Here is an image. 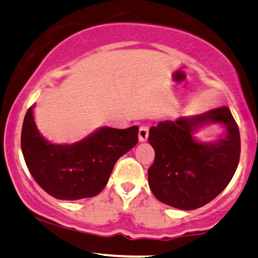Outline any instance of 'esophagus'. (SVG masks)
<instances>
[{
  "instance_id": "34e87169",
  "label": "esophagus",
  "mask_w": 258,
  "mask_h": 258,
  "mask_svg": "<svg viewBox=\"0 0 258 258\" xmlns=\"http://www.w3.org/2000/svg\"><path fill=\"white\" fill-rule=\"evenodd\" d=\"M148 134H150V127H148L147 124H142V126L140 127V132H138V138H140L141 142L147 141Z\"/></svg>"
}]
</instances>
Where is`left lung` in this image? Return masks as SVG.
Here are the masks:
<instances>
[{"instance_id":"left-lung-1","label":"left lung","mask_w":258,"mask_h":258,"mask_svg":"<svg viewBox=\"0 0 258 258\" xmlns=\"http://www.w3.org/2000/svg\"><path fill=\"white\" fill-rule=\"evenodd\" d=\"M209 121L225 124V137L214 144L195 141V130ZM148 141L154 150L148 169L152 193L181 210H194L215 199L234 177L240 161V131L227 107L159 122L150 128Z\"/></svg>"}]
</instances>
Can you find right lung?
Returning <instances> with one entry per match:
<instances>
[{
    "mask_svg": "<svg viewBox=\"0 0 258 258\" xmlns=\"http://www.w3.org/2000/svg\"><path fill=\"white\" fill-rule=\"evenodd\" d=\"M138 142V127H102L74 145H53L40 136L29 107L23 120L21 148L38 185L60 200L95 197L106 186L117 159Z\"/></svg>",
    "mask_w": 258,
    "mask_h": 258,
    "instance_id": "1",
    "label": "right lung"
}]
</instances>
